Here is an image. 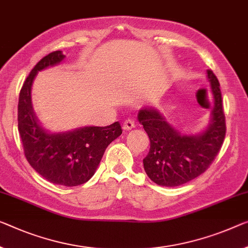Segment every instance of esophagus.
<instances>
[{
  "instance_id": "esophagus-1",
  "label": "esophagus",
  "mask_w": 248,
  "mask_h": 248,
  "mask_svg": "<svg viewBox=\"0 0 248 248\" xmlns=\"http://www.w3.org/2000/svg\"><path fill=\"white\" fill-rule=\"evenodd\" d=\"M135 127V122L133 121L132 119H127L125 120V122L123 123V129L125 131H128V129H132Z\"/></svg>"
}]
</instances>
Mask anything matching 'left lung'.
Masks as SVG:
<instances>
[{"mask_svg": "<svg viewBox=\"0 0 248 248\" xmlns=\"http://www.w3.org/2000/svg\"><path fill=\"white\" fill-rule=\"evenodd\" d=\"M207 78L214 105L209 123L200 134H182L153 108L145 106L137 114L151 142L150 152L143 159L144 170L157 185L175 187L200 176L222 147L226 133L222 94L211 70H207Z\"/></svg>", "mask_w": 248, "mask_h": 248, "instance_id": "left-lung-1", "label": "left lung"}]
</instances>
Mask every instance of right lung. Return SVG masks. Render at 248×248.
Returning a JSON list of instances; mask_svg holds the SVG:
<instances>
[{"label": "right lung", "instance_id": "right-lung-1", "mask_svg": "<svg viewBox=\"0 0 248 248\" xmlns=\"http://www.w3.org/2000/svg\"><path fill=\"white\" fill-rule=\"evenodd\" d=\"M65 59L62 51L44 56L23 84L17 108L18 133L25 157L34 170L53 184L78 186L93 176L109 144L122 134L119 122L108 126H84L52 133L39 123L32 105V84L40 71Z\"/></svg>", "mask_w": 248, "mask_h": 248}]
</instances>
